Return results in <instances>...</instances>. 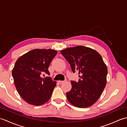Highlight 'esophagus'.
Returning <instances> with one entry per match:
<instances>
[{
	"mask_svg": "<svg viewBox=\"0 0 127 127\" xmlns=\"http://www.w3.org/2000/svg\"><path fill=\"white\" fill-rule=\"evenodd\" d=\"M58 83H64V82H65V81H58Z\"/></svg>",
	"mask_w": 127,
	"mask_h": 127,
	"instance_id": "obj_1",
	"label": "esophagus"
}]
</instances>
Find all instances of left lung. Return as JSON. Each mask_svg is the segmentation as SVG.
Instances as JSON below:
<instances>
[{
  "label": "left lung",
  "instance_id": "8db88e82",
  "mask_svg": "<svg viewBox=\"0 0 127 127\" xmlns=\"http://www.w3.org/2000/svg\"><path fill=\"white\" fill-rule=\"evenodd\" d=\"M70 65L72 72L79 71L80 79L71 81V90L66 98L74 106L86 108L98 100L106 85L107 66L101 55L95 50L77 46L61 51Z\"/></svg>",
  "mask_w": 127,
  "mask_h": 127
}]
</instances>
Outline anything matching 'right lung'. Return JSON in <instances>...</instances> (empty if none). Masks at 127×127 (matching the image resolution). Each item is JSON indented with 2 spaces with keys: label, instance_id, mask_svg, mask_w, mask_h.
I'll list each match as a JSON object with an SVG mask.
<instances>
[{
  "label": "right lung",
  "instance_id": "add662e5",
  "mask_svg": "<svg viewBox=\"0 0 127 127\" xmlns=\"http://www.w3.org/2000/svg\"><path fill=\"white\" fill-rule=\"evenodd\" d=\"M57 51L52 49H34L19 57L12 70L18 94L28 104L39 106L49 100L56 82L50 77L42 78Z\"/></svg>",
  "mask_w": 127,
  "mask_h": 127
}]
</instances>
